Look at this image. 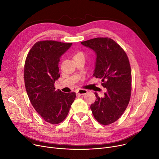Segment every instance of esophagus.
<instances>
[{
    "mask_svg": "<svg viewBox=\"0 0 159 159\" xmlns=\"http://www.w3.org/2000/svg\"><path fill=\"white\" fill-rule=\"evenodd\" d=\"M87 90L85 89H78L76 90V93L79 95H84L87 93Z\"/></svg>",
    "mask_w": 159,
    "mask_h": 159,
    "instance_id": "1",
    "label": "esophagus"
}]
</instances>
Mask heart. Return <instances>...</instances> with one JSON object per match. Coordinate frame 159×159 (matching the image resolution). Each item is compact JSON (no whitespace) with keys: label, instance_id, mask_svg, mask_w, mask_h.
Returning a JSON list of instances; mask_svg holds the SVG:
<instances>
[{"label":"heart","instance_id":"b5f03b06","mask_svg":"<svg viewBox=\"0 0 159 159\" xmlns=\"http://www.w3.org/2000/svg\"><path fill=\"white\" fill-rule=\"evenodd\" d=\"M78 54H82V53H78Z\"/></svg>","mask_w":159,"mask_h":159}]
</instances>
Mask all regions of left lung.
I'll return each instance as SVG.
<instances>
[{"label": "left lung", "mask_w": 159, "mask_h": 159, "mask_svg": "<svg viewBox=\"0 0 159 159\" xmlns=\"http://www.w3.org/2000/svg\"><path fill=\"white\" fill-rule=\"evenodd\" d=\"M81 44L96 53L93 75L101 79L107 89L104 96L90 105L95 119L103 125L116 122L129 104L131 93V70L125 51L108 37H97Z\"/></svg>", "instance_id": "obj_1"}]
</instances>
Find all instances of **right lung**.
I'll return each mask as SVG.
<instances>
[{"mask_svg":"<svg viewBox=\"0 0 159 159\" xmlns=\"http://www.w3.org/2000/svg\"><path fill=\"white\" fill-rule=\"evenodd\" d=\"M72 43L55 41L37 42L30 49L25 65V84L34 108L46 122L61 123L69 112L76 94L55 90L60 77L59 63Z\"/></svg>","mask_w":159,"mask_h":159,"instance_id":"obj_1","label":"right lung"}]
</instances>
